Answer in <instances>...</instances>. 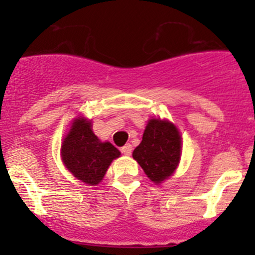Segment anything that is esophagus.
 Listing matches in <instances>:
<instances>
[{"mask_svg": "<svg viewBox=\"0 0 255 255\" xmlns=\"http://www.w3.org/2000/svg\"><path fill=\"white\" fill-rule=\"evenodd\" d=\"M121 151H122V154H125V155L129 156L130 154H132V145H130V144H126L125 146L121 148Z\"/></svg>", "mask_w": 255, "mask_h": 255, "instance_id": "obj_1", "label": "esophagus"}]
</instances>
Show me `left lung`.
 I'll list each match as a JSON object with an SVG mask.
<instances>
[{"mask_svg": "<svg viewBox=\"0 0 255 255\" xmlns=\"http://www.w3.org/2000/svg\"><path fill=\"white\" fill-rule=\"evenodd\" d=\"M181 155V134L174 123L151 118L144 129L142 142L133 150L146 176L155 184L169 179L176 170Z\"/></svg>", "mask_w": 255, "mask_h": 255, "instance_id": "left-lung-1", "label": "left lung"}]
</instances>
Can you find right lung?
<instances>
[{
    "instance_id": "add662e5",
    "label": "right lung",
    "mask_w": 255,
    "mask_h": 255,
    "mask_svg": "<svg viewBox=\"0 0 255 255\" xmlns=\"http://www.w3.org/2000/svg\"><path fill=\"white\" fill-rule=\"evenodd\" d=\"M91 127V121L86 118L74 120L61 144V159L76 179L87 185H97L121 151L110 142H101Z\"/></svg>"
}]
</instances>
